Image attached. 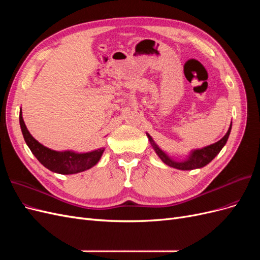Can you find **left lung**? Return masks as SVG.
Wrapping results in <instances>:
<instances>
[{"instance_id": "left-lung-1", "label": "left lung", "mask_w": 260, "mask_h": 260, "mask_svg": "<svg viewBox=\"0 0 260 260\" xmlns=\"http://www.w3.org/2000/svg\"><path fill=\"white\" fill-rule=\"evenodd\" d=\"M231 127H232V123L230 124V128H229V130H228L226 135L221 140L218 141V142H216L215 144H211L209 146H206V147L201 148V149H196V151H194L191 154V156L188 157V159L184 160V161L171 160L169 157L154 143L153 139L151 138V136L148 135V133H147V137H148L149 141H151L152 145L154 146L156 154L160 157V159L165 164L168 165V166H170V167H174V168H177L180 170H193L196 168H202L204 166H206L207 164H209L212 159L215 158L217 154L221 151V148L226 143L228 138H229V136H230Z\"/></svg>"}]
</instances>
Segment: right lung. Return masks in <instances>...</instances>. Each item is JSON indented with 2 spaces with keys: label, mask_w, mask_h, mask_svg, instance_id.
Here are the masks:
<instances>
[{
  "label": "right lung",
  "mask_w": 260,
  "mask_h": 260,
  "mask_svg": "<svg viewBox=\"0 0 260 260\" xmlns=\"http://www.w3.org/2000/svg\"><path fill=\"white\" fill-rule=\"evenodd\" d=\"M19 123L23 139H25L30 151L37 157L44 167L60 175H73L88 170L100 160L104 148H99L90 153L78 154L75 152H56L43 146L30 135L22 119L21 111L19 113Z\"/></svg>",
  "instance_id": "obj_1"
}]
</instances>
